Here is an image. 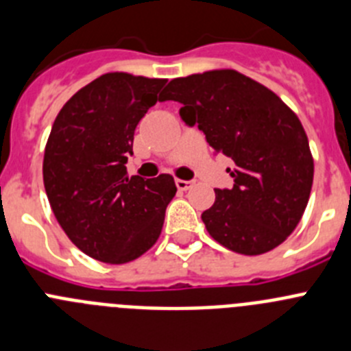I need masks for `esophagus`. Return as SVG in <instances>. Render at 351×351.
<instances>
[{"mask_svg":"<svg viewBox=\"0 0 351 351\" xmlns=\"http://www.w3.org/2000/svg\"><path fill=\"white\" fill-rule=\"evenodd\" d=\"M191 186H194V182L192 180H176V189L182 192L189 191Z\"/></svg>","mask_w":351,"mask_h":351,"instance_id":"esophagus-1","label":"esophagus"}]
</instances>
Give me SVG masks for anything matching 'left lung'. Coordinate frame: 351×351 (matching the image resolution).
<instances>
[{"label":"left lung","instance_id":"obj_1","mask_svg":"<svg viewBox=\"0 0 351 351\" xmlns=\"http://www.w3.org/2000/svg\"><path fill=\"white\" fill-rule=\"evenodd\" d=\"M160 101L182 104L215 152L234 160L232 189H216L202 221L216 242L256 256L282 244L300 223L313 183L303 124L277 95L234 69L176 77Z\"/></svg>","mask_w":351,"mask_h":351}]
</instances>
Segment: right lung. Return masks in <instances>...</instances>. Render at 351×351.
<instances>
[{
  "mask_svg": "<svg viewBox=\"0 0 351 351\" xmlns=\"http://www.w3.org/2000/svg\"><path fill=\"white\" fill-rule=\"evenodd\" d=\"M168 80L107 72L72 95L58 112L43 159L55 218L90 258L123 265L159 239L176 194L171 175H126L133 135Z\"/></svg>",
  "mask_w": 351,
  "mask_h": 351,
  "instance_id": "add662e5",
  "label": "right lung"
}]
</instances>
